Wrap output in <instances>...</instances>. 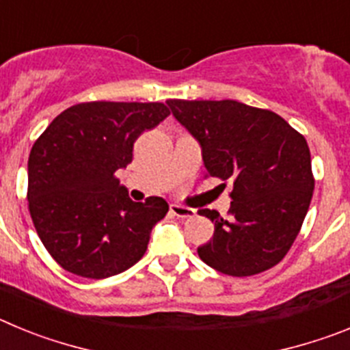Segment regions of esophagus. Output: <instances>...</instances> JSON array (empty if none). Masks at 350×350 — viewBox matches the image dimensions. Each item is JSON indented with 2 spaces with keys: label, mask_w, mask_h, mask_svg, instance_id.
Wrapping results in <instances>:
<instances>
[{
  "label": "esophagus",
  "mask_w": 350,
  "mask_h": 350,
  "mask_svg": "<svg viewBox=\"0 0 350 350\" xmlns=\"http://www.w3.org/2000/svg\"><path fill=\"white\" fill-rule=\"evenodd\" d=\"M170 212L180 219H189V217H194V215H196V210L189 208V206L177 205V203H172V205H170Z\"/></svg>",
  "instance_id": "34e87169"
}]
</instances>
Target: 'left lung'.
Wrapping results in <instances>:
<instances>
[{"label":"left lung","instance_id":"8db88e82","mask_svg":"<svg viewBox=\"0 0 350 350\" xmlns=\"http://www.w3.org/2000/svg\"><path fill=\"white\" fill-rule=\"evenodd\" d=\"M175 119L202 145L206 175L233 184L230 219L215 224L198 256L213 270L250 277L279 265L301 230L314 194L310 148L270 110L234 100H168Z\"/></svg>","mask_w":350,"mask_h":350}]
</instances>
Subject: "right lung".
Here are the masks:
<instances>
[{
    "instance_id": "obj_1",
    "label": "right lung",
    "mask_w": 350,
    "mask_h": 350,
    "mask_svg": "<svg viewBox=\"0 0 350 350\" xmlns=\"http://www.w3.org/2000/svg\"><path fill=\"white\" fill-rule=\"evenodd\" d=\"M170 116L165 103L89 101L66 108L31 148L27 203L40 240L57 265L107 279L144 258L163 198L131 202L116 172L133 161L142 133Z\"/></svg>"
}]
</instances>
